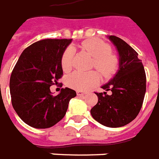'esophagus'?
<instances>
[{
    "label": "esophagus",
    "instance_id": "esophagus-1",
    "mask_svg": "<svg viewBox=\"0 0 159 159\" xmlns=\"http://www.w3.org/2000/svg\"><path fill=\"white\" fill-rule=\"evenodd\" d=\"M77 95H78V96H84V95H85L86 93H87L86 92H83V91H80V90H79V91H77Z\"/></svg>",
    "mask_w": 159,
    "mask_h": 159
}]
</instances>
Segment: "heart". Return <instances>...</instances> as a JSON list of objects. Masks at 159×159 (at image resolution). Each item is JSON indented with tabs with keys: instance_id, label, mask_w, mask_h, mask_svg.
Listing matches in <instances>:
<instances>
[{
	"instance_id": "obj_1",
	"label": "heart",
	"mask_w": 159,
	"mask_h": 159,
	"mask_svg": "<svg viewBox=\"0 0 159 159\" xmlns=\"http://www.w3.org/2000/svg\"><path fill=\"white\" fill-rule=\"evenodd\" d=\"M80 47L93 57V67L96 68L103 75H110L117 68V58L111 52V48L106 43L97 39H89L82 42ZM73 57V48L70 47L66 48L61 57V66L64 71L67 72L71 70ZM98 80V75L97 72L75 71L68 76L66 84L75 89L85 90L93 85Z\"/></svg>"
}]
</instances>
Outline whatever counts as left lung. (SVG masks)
<instances>
[{
	"label": "left lung",
	"instance_id": "obj_1",
	"mask_svg": "<svg viewBox=\"0 0 159 159\" xmlns=\"http://www.w3.org/2000/svg\"><path fill=\"white\" fill-rule=\"evenodd\" d=\"M119 54V69L108 83L107 92L95 93L98 103L90 110L94 120L107 127L127 125L139 114L146 92V75L138 53L124 40L109 36Z\"/></svg>",
	"mask_w": 159,
	"mask_h": 159
}]
</instances>
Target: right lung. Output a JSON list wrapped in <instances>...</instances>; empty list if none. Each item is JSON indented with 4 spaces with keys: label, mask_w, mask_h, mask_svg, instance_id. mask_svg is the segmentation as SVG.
Instances as JSON below:
<instances>
[{
    "label": "right lung",
    "mask_w": 159,
    "mask_h": 159,
    "mask_svg": "<svg viewBox=\"0 0 159 159\" xmlns=\"http://www.w3.org/2000/svg\"><path fill=\"white\" fill-rule=\"evenodd\" d=\"M72 39H43L25 48L11 73V102L20 119L37 129L56 125L66 115L75 90L61 89L52 94L50 87L63 75L61 57Z\"/></svg>",
    "instance_id": "1"
}]
</instances>
